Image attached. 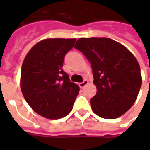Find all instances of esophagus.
<instances>
[{"label": "esophagus", "instance_id": "esophagus-1", "mask_svg": "<svg viewBox=\"0 0 150 150\" xmlns=\"http://www.w3.org/2000/svg\"><path fill=\"white\" fill-rule=\"evenodd\" d=\"M88 80H87V79H84V80L82 82V83H79V87H80V88H84L85 86H87V85H88Z\"/></svg>", "mask_w": 150, "mask_h": 150}]
</instances>
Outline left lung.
<instances>
[{
	"instance_id": "obj_1",
	"label": "left lung",
	"mask_w": 150,
	"mask_h": 150,
	"mask_svg": "<svg viewBox=\"0 0 150 150\" xmlns=\"http://www.w3.org/2000/svg\"><path fill=\"white\" fill-rule=\"evenodd\" d=\"M75 47L90 62L97 91L91 109L105 119L122 116L135 103L142 86L140 66L134 55L108 38H80Z\"/></svg>"
}]
</instances>
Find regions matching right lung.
I'll return each mask as SVG.
<instances>
[{
	"label": "right lung",
	"mask_w": 150,
	"mask_h": 150,
	"mask_svg": "<svg viewBox=\"0 0 150 150\" xmlns=\"http://www.w3.org/2000/svg\"><path fill=\"white\" fill-rule=\"evenodd\" d=\"M75 38H47L35 44L25 56L21 73V89L25 100L40 116L51 120L68 115L79 87L63 71L66 54Z\"/></svg>",
	"instance_id": "right-lung-1"
}]
</instances>
